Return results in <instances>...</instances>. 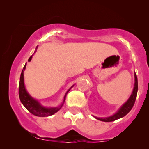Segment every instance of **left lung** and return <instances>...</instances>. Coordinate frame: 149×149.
<instances>
[{"label":"left lung","mask_w":149,"mask_h":149,"mask_svg":"<svg viewBox=\"0 0 149 149\" xmlns=\"http://www.w3.org/2000/svg\"><path fill=\"white\" fill-rule=\"evenodd\" d=\"M137 90H138V82H137V77H136V73L134 72V88H133L132 92L130 97L125 102V103L119 108L118 110L116 111L113 115L109 116V117H104V118H99L94 116L95 118L99 120L104 121V122H111V121H114L116 120H118L121 118L124 117L131 111L132 109L133 106H134L135 100H136V95H137Z\"/></svg>","instance_id":"1"}]
</instances>
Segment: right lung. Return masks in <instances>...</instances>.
Here are the masks:
<instances>
[{"mask_svg":"<svg viewBox=\"0 0 149 149\" xmlns=\"http://www.w3.org/2000/svg\"><path fill=\"white\" fill-rule=\"evenodd\" d=\"M37 48L38 46L36 47V50L34 52H36ZM33 55V54H32V55L29 57V59L28 60L29 61H31V60ZM26 64H25L23 68V70H22V71L21 76H20L19 84V99L22 104L24 106L26 109L31 113H32L33 115L36 116H38V117H47V116L53 115V114H54L55 113H57L58 111L60 110L61 108L62 107L63 105H64L65 100H66V95H67L68 92L70 91V90L74 86V85H72V86L67 90V92H66V94H65L64 97L63 102H61V104L59 106V107H44V106H42L38 101L31 96L25 88L24 82V70L26 69Z\"/></svg>","mask_w":149,"mask_h":149,"instance_id":"add662e5","label":"right lung"}]
</instances>
